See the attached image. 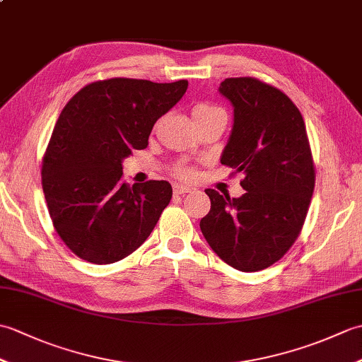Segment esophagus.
<instances>
[{"label": "esophagus", "instance_id": "esophagus-1", "mask_svg": "<svg viewBox=\"0 0 362 362\" xmlns=\"http://www.w3.org/2000/svg\"><path fill=\"white\" fill-rule=\"evenodd\" d=\"M191 191H194L193 187L182 185V183H174V193L175 194H185V193H191Z\"/></svg>", "mask_w": 362, "mask_h": 362}]
</instances>
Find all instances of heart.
<instances>
[{"label": "heart", "mask_w": 362, "mask_h": 362, "mask_svg": "<svg viewBox=\"0 0 362 362\" xmlns=\"http://www.w3.org/2000/svg\"><path fill=\"white\" fill-rule=\"evenodd\" d=\"M216 112H222L219 107L216 105H211L209 103H197L193 105V109H191V115H193V118H201V117H206V115H211V113H216ZM177 174L180 177H191L193 175V169L189 168H179L177 169Z\"/></svg>", "instance_id": "1"}]
</instances>
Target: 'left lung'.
Returning <instances> with one entry per match:
<instances>
[{
    "label": "left lung",
    "mask_w": 362,
    "mask_h": 362,
    "mask_svg": "<svg viewBox=\"0 0 362 362\" xmlns=\"http://www.w3.org/2000/svg\"><path fill=\"white\" fill-rule=\"evenodd\" d=\"M219 93L233 105L221 163L243 173L241 197L205 189L211 209L201 230L216 255L243 272L276 263L296 243L314 191V161L302 113L269 83L228 78Z\"/></svg>",
    "instance_id": "obj_1"
}]
</instances>
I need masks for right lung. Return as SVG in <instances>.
<instances>
[{"label": "right lung", "instance_id": "right-lung-1", "mask_svg": "<svg viewBox=\"0 0 362 362\" xmlns=\"http://www.w3.org/2000/svg\"><path fill=\"white\" fill-rule=\"evenodd\" d=\"M188 81L113 78L91 82L64 107L42 163L52 226L79 258L110 264L148 240L173 197L166 180L130 187L122 160L148 146L156 121L180 101Z\"/></svg>", "mask_w": 362, "mask_h": 362}]
</instances>
